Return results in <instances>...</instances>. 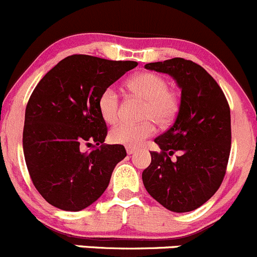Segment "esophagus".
Wrapping results in <instances>:
<instances>
[{
    "label": "esophagus",
    "mask_w": 257,
    "mask_h": 257,
    "mask_svg": "<svg viewBox=\"0 0 257 257\" xmlns=\"http://www.w3.org/2000/svg\"><path fill=\"white\" fill-rule=\"evenodd\" d=\"M125 150H126V153H128L129 156H131V155H134V153L137 152V148H134V147H131V146H126V147H125Z\"/></svg>",
    "instance_id": "1"
}]
</instances>
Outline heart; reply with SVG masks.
Returning a JSON list of instances; mask_svg holds the SVG:
<instances>
[{"instance_id": "b5f03b06", "label": "heart", "mask_w": 257, "mask_h": 257, "mask_svg": "<svg viewBox=\"0 0 257 257\" xmlns=\"http://www.w3.org/2000/svg\"><path fill=\"white\" fill-rule=\"evenodd\" d=\"M134 95L146 100L142 123H120L110 131V140L117 145L140 146L155 132V124H167L174 119L179 109L176 93L169 90L164 77L151 72L136 74L126 83ZM97 107L105 123L114 124L119 119V97L114 88L107 87L97 100Z\"/></svg>"}]
</instances>
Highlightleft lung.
I'll list each match as a JSON object with an SVG mask.
<instances>
[{
    "instance_id": "obj_1",
    "label": "left lung",
    "mask_w": 257,
    "mask_h": 257,
    "mask_svg": "<svg viewBox=\"0 0 257 257\" xmlns=\"http://www.w3.org/2000/svg\"><path fill=\"white\" fill-rule=\"evenodd\" d=\"M171 76L181 90L171 128L155 142L161 152L143 171L146 190L166 209L191 212L219 189L231 152V111L222 88L199 64L172 58L145 66ZM179 156L175 162L171 156Z\"/></svg>"
}]
</instances>
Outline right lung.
Returning <instances> with one entry per match:
<instances>
[{"instance_id":"add662e5","label":"right lung","mask_w":257,"mask_h":257,"mask_svg":"<svg viewBox=\"0 0 257 257\" xmlns=\"http://www.w3.org/2000/svg\"><path fill=\"white\" fill-rule=\"evenodd\" d=\"M137 66L133 61L74 54L53 67L31 93L24 156L31 181L53 207L78 212L104 194L126 152L121 145H104L107 129L97 100ZM92 143L95 150L82 151L83 144Z\"/></svg>"}]
</instances>
